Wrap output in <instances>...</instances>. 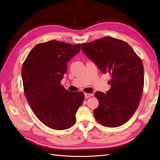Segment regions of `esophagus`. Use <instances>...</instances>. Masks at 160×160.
<instances>
[{"mask_svg": "<svg viewBox=\"0 0 160 160\" xmlns=\"http://www.w3.org/2000/svg\"><path fill=\"white\" fill-rule=\"evenodd\" d=\"M93 95V93H85V98H91V97H92Z\"/></svg>", "mask_w": 160, "mask_h": 160, "instance_id": "obj_1", "label": "esophagus"}]
</instances>
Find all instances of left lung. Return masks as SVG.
<instances>
[{"mask_svg": "<svg viewBox=\"0 0 160 160\" xmlns=\"http://www.w3.org/2000/svg\"><path fill=\"white\" fill-rule=\"evenodd\" d=\"M82 50L103 73L109 74L111 88L106 94L95 93L99 101L93 110L96 120L108 128L126 123L137 110L144 85L142 59L128 43L105 37L82 43Z\"/></svg>", "mask_w": 160, "mask_h": 160, "instance_id": "8db88e82", "label": "left lung"}]
</instances>
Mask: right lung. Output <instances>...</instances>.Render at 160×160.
I'll list each match as a JSON object with an SVG mask.
<instances>
[{"label":"right lung","mask_w":160,"mask_h":160,"mask_svg":"<svg viewBox=\"0 0 160 160\" xmlns=\"http://www.w3.org/2000/svg\"><path fill=\"white\" fill-rule=\"evenodd\" d=\"M80 50V43L50 41L34 47L23 62L21 75L28 104L37 118L51 129L71 128L83 104V92L69 91L61 84L67 62Z\"/></svg>","instance_id":"1"}]
</instances>
